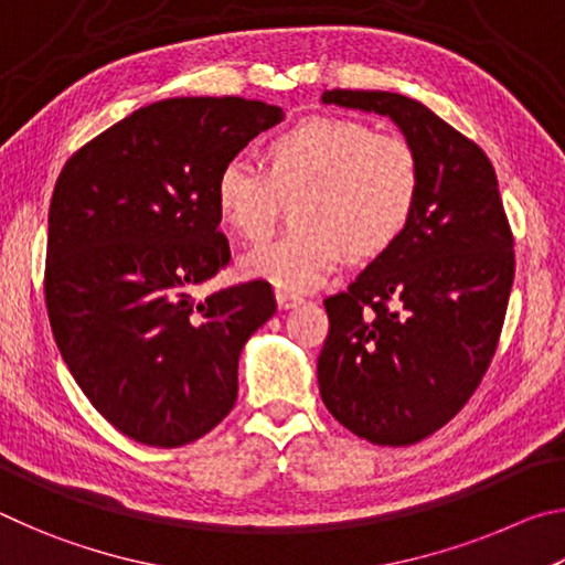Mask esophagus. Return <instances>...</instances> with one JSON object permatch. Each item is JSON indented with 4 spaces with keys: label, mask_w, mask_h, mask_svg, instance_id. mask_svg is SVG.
I'll return each mask as SVG.
<instances>
[{
    "label": "esophagus",
    "mask_w": 565,
    "mask_h": 565,
    "mask_svg": "<svg viewBox=\"0 0 565 565\" xmlns=\"http://www.w3.org/2000/svg\"><path fill=\"white\" fill-rule=\"evenodd\" d=\"M301 301H303V296H299V294L276 289V303H279V309H294V306H299Z\"/></svg>",
    "instance_id": "obj_1"
}]
</instances>
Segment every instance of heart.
<instances>
[{"label": "heart", "instance_id": "b5f03b06", "mask_svg": "<svg viewBox=\"0 0 565 565\" xmlns=\"http://www.w3.org/2000/svg\"><path fill=\"white\" fill-rule=\"evenodd\" d=\"M266 164L269 169L248 157L228 159L216 177V206L238 236L262 242L274 232L284 196H299L301 226L242 262L248 276L276 289H317L337 271L347 248L353 256L386 252L416 212V149L369 124L306 119L269 141Z\"/></svg>", "mask_w": 565, "mask_h": 565}]
</instances>
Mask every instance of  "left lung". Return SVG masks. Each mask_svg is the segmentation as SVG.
<instances>
[{
    "label": "left lung",
    "instance_id": "left-lung-1",
    "mask_svg": "<svg viewBox=\"0 0 565 565\" xmlns=\"http://www.w3.org/2000/svg\"><path fill=\"white\" fill-rule=\"evenodd\" d=\"M321 102L388 117L420 164L406 232L323 301L331 327L317 363L341 426L408 446L448 424L481 384L513 286V236L489 157L424 104L351 89Z\"/></svg>",
    "mask_w": 565,
    "mask_h": 565
}]
</instances>
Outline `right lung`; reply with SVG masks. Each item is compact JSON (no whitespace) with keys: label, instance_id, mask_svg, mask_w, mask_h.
Listing matches in <instances>:
<instances>
[{"label":"right lung","instance_id":"add662e5","mask_svg":"<svg viewBox=\"0 0 565 565\" xmlns=\"http://www.w3.org/2000/svg\"><path fill=\"white\" fill-rule=\"evenodd\" d=\"M281 107L177 97L141 107L66 161L50 204L44 296L92 406L134 441H196L236 404L238 353L274 317L256 279L196 301L232 259L216 177Z\"/></svg>","mask_w":565,"mask_h":565}]
</instances>
